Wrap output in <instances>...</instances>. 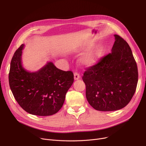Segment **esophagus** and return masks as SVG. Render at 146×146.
Here are the masks:
<instances>
[{
    "label": "esophagus",
    "instance_id": "esophagus-1",
    "mask_svg": "<svg viewBox=\"0 0 146 146\" xmlns=\"http://www.w3.org/2000/svg\"><path fill=\"white\" fill-rule=\"evenodd\" d=\"M80 78V76L78 72H74V80H78Z\"/></svg>",
    "mask_w": 146,
    "mask_h": 146
}]
</instances>
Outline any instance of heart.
<instances>
[{"instance_id": "1", "label": "heart", "mask_w": 146, "mask_h": 146, "mask_svg": "<svg viewBox=\"0 0 146 146\" xmlns=\"http://www.w3.org/2000/svg\"><path fill=\"white\" fill-rule=\"evenodd\" d=\"M102 54V49L99 48L93 51L88 52L82 58V63L88 66H90L95 64L100 58Z\"/></svg>"}]
</instances>
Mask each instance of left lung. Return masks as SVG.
Returning <instances> with one entry per match:
<instances>
[{
    "instance_id": "left-lung-1",
    "label": "left lung",
    "mask_w": 146,
    "mask_h": 146,
    "mask_svg": "<svg viewBox=\"0 0 146 146\" xmlns=\"http://www.w3.org/2000/svg\"><path fill=\"white\" fill-rule=\"evenodd\" d=\"M114 36L111 52L86 68L82 78L89 104L100 111L124 108L137 85L138 68L131 48L122 37Z\"/></svg>"
}]
</instances>
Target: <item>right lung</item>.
<instances>
[{
  "label": "right lung",
  "mask_w": 146,
  "mask_h": 146,
  "mask_svg": "<svg viewBox=\"0 0 146 146\" xmlns=\"http://www.w3.org/2000/svg\"><path fill=\"white\" fill-rule=\"evenodd\" d=\"M22 44L12 58L9 82L13 95L21 108L29 113L48 116L62 107L67 92L74 81L72 71H63L52 62L36 72L22 66Z\"/></svg>",
  "instance_id": "add662e5"
}]
</instances>
